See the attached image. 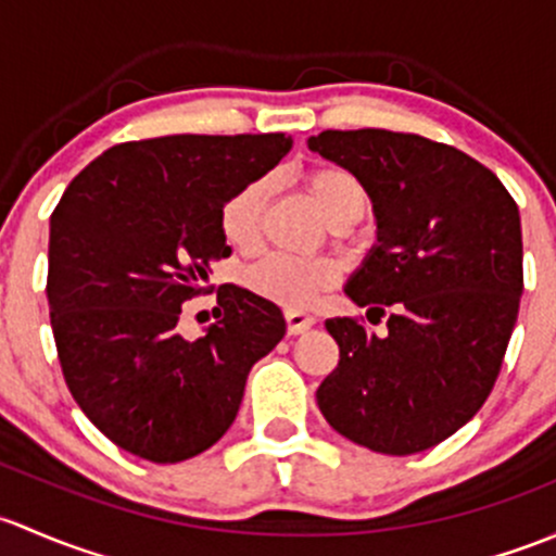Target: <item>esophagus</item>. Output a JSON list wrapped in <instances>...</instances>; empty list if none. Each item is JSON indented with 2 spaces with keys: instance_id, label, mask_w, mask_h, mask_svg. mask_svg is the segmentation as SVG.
Instances as JSON below:
<instances>
[{
  "instance_id": "34e87169",
  "label": "esophagus",
  "mask_w": 556,
  "mask_h": 556,
  "mask_svg": "<svg viewBox=\"0 0 556 556\" xmlns=\"http://www.w3.org/2000/svg\"><path fill=\"white\" fill-rule=\"evenodd\" d=\"M313 324H316V318H313L311 313L286 311V329H289V334H302V331L311 329Z\"/></svg>"
}]
</instances>
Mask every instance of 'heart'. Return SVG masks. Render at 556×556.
Here are the masks:
<instances>
[{
  "instance_id": "1",
  "label": "heart",
  "mask_w": 556,
  "mask_h": 556,
  "mask_svg": "<svg viewBox=\"0 0 556 556\" xmlns=\"http://www.w3.org/2000/svg\"><path fill=\"white\" fill-rule=\"evenodd\" d=\"M302 185L334 230L351 227L366 214L369 192L351 170L337 168V165H316V168L302 174ZM267 200H270V179L267 176L245 181L225 200L219 211V227L227 243L238 245V249H249L254 243L260 236ZM334 265L326 260L265 254L254 265L245 267L243 280L249 291H254L262 300L296 311V307L311 305L318 291L329 289L334 283Z\"/></svg>"
}]
</instances>
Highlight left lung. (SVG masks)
Returning a JSON list of instances; mask_svg holds the SVG:
<instances>
[{"mask_svg":"<svg viewBox=\"0 0 556 556\" xmlns=\"http://www.w3.org/2000/svg\"><path fill=\"white\" fill-rule=\"evenodd\" d=\"M307 147L362 179L377 245L345 286L388 334L329 318L340 364L318 386L326 422L382 455H415L466 426L501 371L522 296L519 208L455 147L393 130H324Z\"/></svg>","mask_w":556,"mask_h":556,"instance_id":"8db88e82","label":"left lung"}]
</instances>
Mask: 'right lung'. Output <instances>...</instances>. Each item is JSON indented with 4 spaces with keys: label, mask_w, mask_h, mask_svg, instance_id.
Wrapping results in <instances>:
<instances>
[{
    "label": "right lung",
    "mask_w": 556,
    "mask_h": 556,
    "mask_svg": "<svg viewBox=\"0 0 556 556\" xmlns=\"http://www.w3.org/2000/svg\"><path fill=\"white\" fill-rule=\"evenodd\" d=\"M286 134L160 136L96 157L50 216L48 305L74 402L117 447L179 463L225 437L251 366L286 334L283 313L225 283L219 320L190 342L181 305L230 256L219 211L276 168Z\"/></svg>",
    "instance_id": "obj_1"
}]
</instances>
